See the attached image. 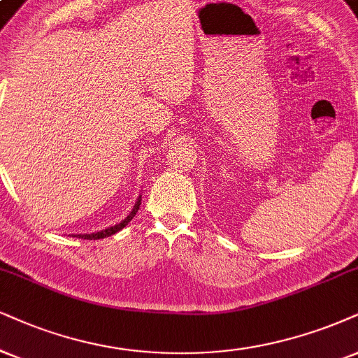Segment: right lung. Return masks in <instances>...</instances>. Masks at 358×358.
<instances>
[{
    "mask_svg": "<svg viewBox=\"0 0 358 358\" xmlns=\"http://www.w3.org/2000/svg\"><path fill=\"white\" fill-rule=\"evenodd\" d=\"M139 206H141V196L138 197V201H136V204H134V207H132V210L129 213V215H127L124 220H121V222L116 224V226L106 227V229H103V231L92 232V234H76V236H74V237H79V239H87V241H98V239H104V237L113 236V234H116V232L121 231V229H124L127 224H129L131 220L134 219L136 213H138V210H139Z\"/></svg>",
    "mask_w": 358,
    "mask_h": 358,
    "instance_id": "1",
    "label": "right lung"
}]
</instances>
